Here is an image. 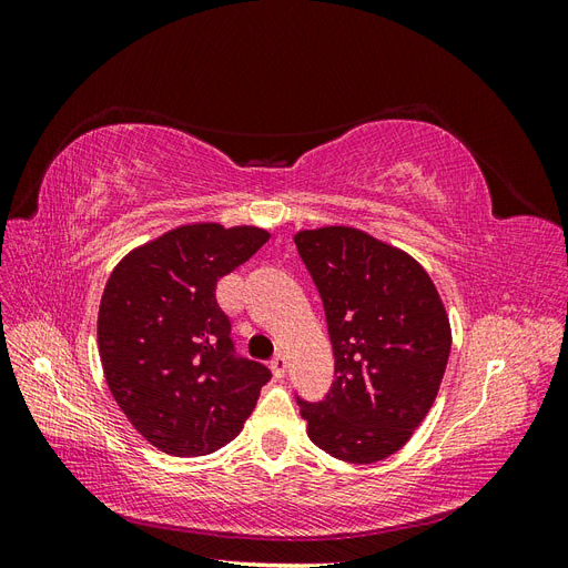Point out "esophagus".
<instances>
[{"instance_id": "34e87169", "label": "esophagus", "mask_w": 568, "mask_h": 568, "mask_svg": "<svg viewBox=\"0 0 568 568\" xmlns=\"http://www.w3.org/2000/svg\"><path fill=\"white\" fill-rule=\"evenodd\" d=\"M286 365H288V363H286V355H282V353H280V355H274V357H272L270 369H272V374H274V376H277V379H282V376L286 374Z\"/></svg>"}]
</instances>
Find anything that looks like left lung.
Wrapping results in <instances>:
<instances>
[{
    "instance_id": "left-lung-1",
    "label": "left lung",
    "mask_w": 568,
    "mask_h": 568,
    "mask_svg": "<svg viewBox=\"0 0 568 568\" xmlns=\"http://www.w3.org/2000/svg\"><path fill=\"white\" fill-rule=\"evenodd\" d=\"M294 242L324 303L336 382L301 403L307 438L348 464L398 453L432 409L453 329L428 272L403 248L363 230H301Z\"/></svg>"
}]
</instances>
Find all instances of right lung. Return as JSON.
I'll return each instance as SVG.
<instances>
[{"instance_id": "1", "label": "right lung", "mask_w": 568, "mask_h": 568, "mask_svg": "<svg viewBox=\"0 0 568 568\" xmlns=\"http://www.w3.org/2000/svg\"><path fill=\"white\" fill-rule=\"evenodd\" d=\"M270 232L189 222L132 248L104 286L97 346L109 390L153 448L201 457L234 440L270 369L234 359L215 284Z\"/></svg>"}]
</instances>
